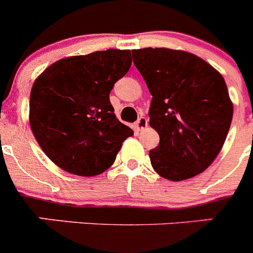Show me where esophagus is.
I'll return each mask as SVG.
<instances>
[{"label":"esophagus","mask_w":253,"mask_h":253,"mask_svg":"<svg viewBox=\"0 0 253 253\" xmlns=\"http://www.w3.org/2000/svg\"><path fill=\"white\" fill-rule=\"evenodd\" d=\"M147 125H148V120H147L146 116H140L139 119L137 120L135 123V130L137 131H142L147 128Z\"/></svg>","instance_id":"1"}]
</instances>
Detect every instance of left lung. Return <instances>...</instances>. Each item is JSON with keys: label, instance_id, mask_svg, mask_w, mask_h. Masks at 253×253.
Listing matches in <instances>:
<instances>
[{"label": "left lung", "instance_id": "left-lung-1", "mask_svg": "<svg viewBox=\"0 0 253 253\" xmlns=\"http://www.w3.org/2000/svg\"><path fill=\"white\" fill-rule=\"evenodd\" d=\"M152 95L149 125L160 144L149 151L152 167L171 181L202 173L222 149L233 116L222 75L184 50H131Z\"/></svg>", "mask_w": 253, "mask_h": 253}]
</instances>
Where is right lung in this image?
I'll list each match as a JSON object with an SVG mask.
<instances>
[{
  "label": "right lung",
  "instance_id": "obj_1",
  "mask_svg": "<svg viewBox=\"0 0 253 253\" xmlns=\"http://www.w3.org/2000/svg\"><path fill=\"white\" fill-rule=\"evenodd\" d=\"M130 64V50L107 49L59 59L35 80L31 130L58 167L88 177L113 165L134 133L116 118L109 96Z\"/></svg>",
  "mask_w": 253,
  "mask_h": 253
}]
</instances>
